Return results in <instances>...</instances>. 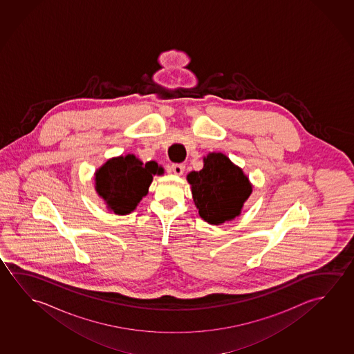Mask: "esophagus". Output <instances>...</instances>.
Wrapping results in <instances>:
<instances>
[{
    "label": "esophagus",
    "instance_id": "esophagus-1",
    "mask_svg": "<svg viewBox=\"0 0 354 354\" xmlns=\"http://www.w3.org/2000/svg\"><path fill=\"white\" fill-rule=\"evenodd\" d=\"M185 165L183 163H174L172 165V171H174V174H177V176H180V174H183L185 172Z\"/></svg>",
    "mask_w": 354,
    "mask_h": 354
}]
</instances>
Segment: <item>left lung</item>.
<instances>
[{
  "label": "left lung",
  "mask_w": 354,
  "mask_h": 354,
  "mask_svg": "<svg viewBox=\"0 0 354 354\" xmlns=\"http://www.w3.org/2000/svg\"><path fill=\"white\" fill-rule=\"evenodd\" d=\"M187 180L201 218L212 225L235 219L252 193L246 174L220 152L209 153L204 167L188 174Z\"/></svg>",
  "instance_id": "8db88e82"
}]
</instances>
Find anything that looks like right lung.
Masks as SVG:
<instances>
[{"mask_svg":"<svg viewBox=\"0 0 354 354\" xmlns=\"http://www.w3.org/2000/svg\"><path fill=\"white\" fill-rule=\"evenodd\" d=\"M162 174L163 169L158 163L150 161L144 165L135 155L128 153L108 160L95 171V188L109 210L127 215L147 194L152 176Z\"/></svg>","mask_w":354,"mask_h":354,"instance_id":"obj_1","label":"right lung"}]
</instances>
